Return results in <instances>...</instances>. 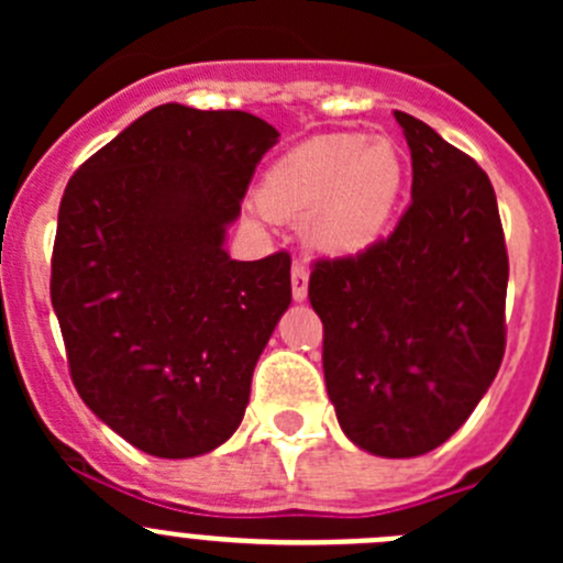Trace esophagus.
Segmentation results:
<instances>
[{
  "label": "esophagus",
  "mask_w": 563,
  "mask_h": 563,
  "mask_svg": "<svg viewBox=\"0 0 563 563\" xmlns=\"http://www.w3.org/2000/svg\"><path fill=\"white\" fill-rule=\"evenodd\" d=\"M308 280H310L308 269H305L302 264H294L291 266V294L297 302H305V299H308Z\"/></svg>",
  "instance_id": "esophagus-1"
}]
</instances>
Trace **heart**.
I'll use <instances>...</instances> for the list:
<instances>
[{"label":"heart","instance_id":"b5f03b06","mask_svg":"<svg viewBox=\"0 0 563 563\" xmlns=\"http://www.w3.org/2000/svg\"><path fill=\"white\" fill-rule=\"evenodd\" d=\"M402 185L406 157L395 141L323 133L266 172L261 207L277 220H305V242L316 253L349 258L382 240Z\"/></svg>","mask_w":563,"mask_h":563}]
</instances>
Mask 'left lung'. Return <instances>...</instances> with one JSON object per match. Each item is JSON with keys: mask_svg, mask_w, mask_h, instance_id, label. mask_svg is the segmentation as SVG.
<instances>
[{"mask_svg": "<svg viewBox=\"0 0 563 563\" xmlns=\"http://www.w3.org/2000/svg\"><path fill=\"white\" fill-rule=\"evenodd\" d=\"M411 150V203L387 240L316 261L323 382L343 433L382 457L444 444L496 378L509 258L496 192L474 157L395 111Z\"/></svg>", "mask_w": 563, "mask_h": 563, "instance_id": "8db88e82", "label": "left lung"}]
</instances>
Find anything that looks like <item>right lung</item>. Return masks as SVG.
<instances>
[{"mask_svg":"<svg viewBox=\"0 0 563 563\" xmlns=\"http://www.w3.org/2000/svg\"><path fill=\"white\" fill-rule=\"evenodd\" d=\"M277 135L247 111L166 103L67 181L51 305L70 378L146 455L196 457L234 435L291 305L288 253L234 261L223 247Z\"/></svg>","mask_w":563,"mask_h":563,"instance_id":"obj_1","label":"right lung"}]
</instances>
